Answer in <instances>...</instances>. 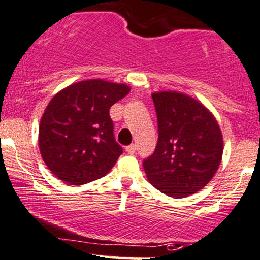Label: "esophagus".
I'll return each instance as SVG.
<instances>
[{
    "instance_id": "esophagus-1",
    "label": "esophagus",
    "mask_w": 260,
    "mask_h": 260,
    "mask_svg": "<svg viewBox=\"0 0 260 260\" xmlns=\"http://www.w3.org/2000/svg\"><path fill=\"white\" fill-rule=\"evenodd\" d=\"M136 151V145L135 144H131V145L126 146V152L127 154H134Z\"/></svg>"
}]
</instances>
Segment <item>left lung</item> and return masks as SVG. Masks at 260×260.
<instances>
[{
    "label": "left lung",
    "mask_w": 260,
    "mask_h": 260,
    "mask_svg": "<svg viewBox=\"0 0 260 260\" xmlns=\"http://www.w3.org/2000/svg\"><path fill=\"white\" fill-rule=\"evenodd\" d=\"M159 138L144 160L149 181L169 197L185 198L211 180L223 156V135L213 114L176 91L152 93Z\"/></svg>",
    "instance_id": "8db88e82"
}]
</instances>
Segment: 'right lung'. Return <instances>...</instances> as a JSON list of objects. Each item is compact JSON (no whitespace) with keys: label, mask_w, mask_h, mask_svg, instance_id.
<instances>
[{"label":"right lung","mask_w":260,"mask_h":260,"mask_svg":"<svg viewBox=\"0 0 260 260\" xmlns=\"http://www.w3.org/2000/svg\"><path fill=\"white\" fill-rule=\"evenodd\" d=\"M125 84L101 79L76 82L56 93L39 127L41 156L51 173L71 185L105 176L122 154L109 110L129 93Z\"/></svg>","instance_id":"add662e5"}]
</instances>
